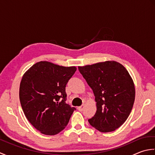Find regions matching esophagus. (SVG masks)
I'll return each mask as SVG.
<instances>
[{
  "mask_svg": "<svg viewBox=\"0 0 155 155\" xmlns=\"http://www.w3.org/2000/svg\"><path fill=\"white\" fill-rule=\"evenodd\" d=\"M84 104H82L81 106L78 107V109L79 111H83V109H84Z\"/></svg>",
  "mask_w": 155,
  "mask_h": 155,
  "instance_id": "esophagus-1",
  "label": "esophagus"
}]
</instances>
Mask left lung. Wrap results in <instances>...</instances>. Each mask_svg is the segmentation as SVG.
Wrapping results in <instances>:
<instances>
[{"instance_id": "left-lung-1", "label": "left lung", "mask_w": 155, "mask_h": 155, "mask_svg": "<svg viewBox=\"0 0 155 155\" xmlns=\"http://www.w3.org/2000/svg\"><path fill=\"white\" fill-rule=\"evenodd\" d=\"M78 70L97 102L90 124L102 133L119 128L129 116L135 98L134 84L127 69L119 62L108 61L78 67Z\"/></svg>"}]
</instances>
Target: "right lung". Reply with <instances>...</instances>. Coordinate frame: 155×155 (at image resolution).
Listing matches in <instances>:
<instances>
[{
    "label": "right lung",
    "mask_w": 155,
    "mask_h": 155,
    "mask_svg": "<svg viewBox=\"0 0 155 155\" xmlns=\"http://www.w3.org/2000/svg\"><path fill=\"white\" fill-rule=\"evenodd\" d=\"M76 71V67L41 61L22 76L19 88L22 110L41 133L54 135L68 124L76 108L65 103V87Z\"/></svg>",
    "instance_id": "1"
}]
</instances>
